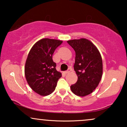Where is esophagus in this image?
<instances>
[{
  "label": "esophagus",
  "mask_w": 127,
  "mask_h": 127,
  "mask_svg": "<svg viewBox=\"0 0 127 127\" xmlns=\"http://www.w3.org/2000/svg\"><path fill=\"white\" fill-rule=\"evenodd\" d=\"M70 71H71V68H68V69L67 70L65 71L64 72H65V74H67V73H68L70 72Z\"/></svg>",
  "instance_id": "obj_1"
}]
</instances>
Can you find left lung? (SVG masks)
<instances>
[{
	"instance_id": "1",
	"label": "left lung",
	"mask_w": 127,
	"mask_h": 127,
	"mask_svg": "<svg viewBox=\"0 0 127 127\" xmlns=\"http://www.w3.org/2000/svg\"><path fill=\"white\" fill-rule=\"evenodd\" d=\"M76 53L74 70L78 81L71 85L75 95L84 97L98 85L103 75V62L100 52L93 42L85 38L68 40Z\"/></svg>"
}]
</instances>
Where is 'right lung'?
<instances>
[{
  "instance_id": "obj_1",
  "label": "right lung",
  "mask_w": 127,
  "mask_h": 127,
  "mask_svg": "<svg viewBox=\"0 0 127 127\" xmlns=\"http://www.w3.org/2000/svg\"><path fill=\"white\" fill-rule=\"evenodd\" d=\"M62 42L57 39H42L29 51L24 68L25 76L30 88L39 95L46 96L53 93L62 77V73L55 68L52 55Z\"/></svg>"
}]
</instances>
